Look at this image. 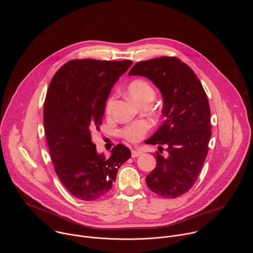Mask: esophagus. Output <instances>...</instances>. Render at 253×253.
<instances>
[{"label": "esophagus", "mask_w": 253, "mask_h": 253, "mask_svg": "<svg viewBox=\"0 0 253 253\" xmlns=\"http://www.w3.org/2000/svg\"><path fill=\"white\" fill-rule=\"evenodd\" d=\"M142 155V151L141 150H132L131 151V157L132 158H136L138 156Z\"/></svg>", "instance_id": "esophagus-1"}]
</instances>
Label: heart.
<instances>
[{
	"label": "heart",
	"instance_id": "b5f03b06",
	"mask_svg": "<svg viewBox=\"0 0 253 253\" xmlns=\"http://www.w3.org/2000/svg\"><path fill=\"white\" fill-rule=\"evenodd\" d=\"M128 95L138 104H142L145 101H152L155 97V90L151 84L146 80L136 79L131 81L127 85ZM115 96L111 95L105 103V113L109 115L113 108ZM150 126L146 122H139L125 126L121 130L122 136L130 143H137L143 137Z\"/></svg>",
	"mask_w": 253,
	"mask_h": 253
}]
</instances>
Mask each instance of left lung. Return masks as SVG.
Wrapping results in <instances>:
<instances>
[{"mask_svg": "<svg viewBox=\"0 0 253 253\" xmlns=\"http://www.w3.org/2000/svg\"><path fill=\"white\" fill-rule=\"evenodd\" d=\"M128 74L151 80L164 97L166 120L146 142L167 144L166 154L163 147L155 152L157 166L146 183L161 197L178 198L194 186L209 153L211 127L207 93L195 72L174 56L139 61Z\"/></svg>", "mask_w": 253, "mask_h": 253, "instance_id": "1", "label": "left lung"}]
</instances>
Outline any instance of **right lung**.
Masks as SVG:
<instances>
[{"mask_svg": "<svg viewBox=\"0 0 253 253\" xmlns=\"http://www.w3.org/2000/svg\"><path fill=\"white\" fill-rule=\"evenodd\" d=\"M132 61L73 59L52 77L43 105L46 143L55 173L74 197L95 201L105 196L120 167L131 154L125 145L98 155L92 134L100 130L106 99Z\"/></svg>", "mask_w": 253, "mask_h": 253, "instance_id": "right-lung-1", "label": "right lung"}]
</instances>
